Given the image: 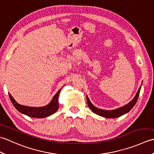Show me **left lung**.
Wrapping results in <instances>:
<instances>
[{"mask_svg":"<svg viewBox=\"0 0 154 154\" xmlns=\"http://www.w3.org/2000/svg\"><path fill=\"white\" fill-rule=\"evenodd\" d=\"M141 87L139 88V89L137 92L136 96L134 98L132 99V100L130 101V102L124 105V106L119 108V109H117L113 110H104L102 109H99L98 108L94 106L90 102V100L89 99V98L87 96V104L89 107L91 109V110L93 111L94 113H95L98 115L103 116L104 118H108V119H114V118H117L122 116L123 114H126L127 112H128L129 111L131 110L134 106L135 105V104L137 102V100L138 99L139 97V94H140V91Z\"/></svg>","mask_w":154,"mask_h":154,"instance_id":"left-lung-1","label":"left lung"}]
</instances>
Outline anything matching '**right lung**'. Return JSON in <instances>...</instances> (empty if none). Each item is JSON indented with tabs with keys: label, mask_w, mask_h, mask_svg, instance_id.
Returning a JSON list of instances; mask_svg holds the SVG:
<instances>
[{
	"label": "right lung",
	"mask_w": 154,
	"mask_h": 154,
	"mask_svg": "<svg viewBox=\"0 0 154 154\" xmlns=\"http://www.w3.org/2000/svg\"><path fill=\"white\" fill-rule=\"evenodd\" d=\"M61 89L59 90L57 93L55 94L51 102L48 105L42 107H29L26 106H22L21 104H19L13 99V97L9 94L10 99L13 105L20 112L24 114H26L32 118H38V119H42L51 115L55 113L57 110L59 108L58 104V97L60 94Z\"/></svg>",
	"instance_id": "1"
}]
</instances>
